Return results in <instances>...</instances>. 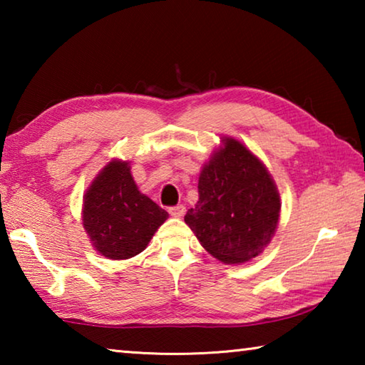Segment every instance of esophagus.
<instances>
[{"instance_id": "1", "label": "esophagus", "mask_w": 365, "mask_h": 365, "mask_svg": "<svg viewBox=\"0 0 365 365\" xmlns=\"http://www.w3.org/2000/svg\"><path fill=\"white\" fill-rule=\"evenodd\" d=\"M169 214L174 215V217H182V215L185 214V206H183V205L170 206V207H169Z\"/></svg>"}]
</instances>
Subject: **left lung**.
<instances>
[{"instance_id":"obj_1","label":"left lung","mask_w":365,"mask_h":365,"mask_svg":"<svg viewBox=\"0 0 365 365\" xmlns=\"http://www.w3.org/2000/svg\"><path fill=\"white\" fill-rule=\"evenodd\" d=\"M197 202L185 215L202 248L225 264L256 257L269 245L280 196L267 169L233 138L201 170Z\"/></svg>"}]
</instances>
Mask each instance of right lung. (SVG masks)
Masks as SVG:
<instances>
[{"instance_id": "add662e5", "label": "right lung", "mask_w": 365, "mask_h": 365, "mask_svg": "<svg viewBox=\"0 0 365 365\" xmlns=\"http://www.w3.org/2000/svg\"><path fill=\"white\" fill-rule=\"evenodd\" d=\"M169 214L141 195L130 165L113 160L83 196V227L95 248L109 259H128L143 251Z\"/></svg>"}]
</instances>
